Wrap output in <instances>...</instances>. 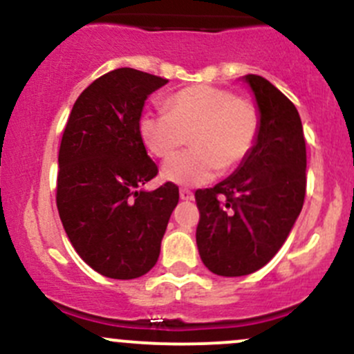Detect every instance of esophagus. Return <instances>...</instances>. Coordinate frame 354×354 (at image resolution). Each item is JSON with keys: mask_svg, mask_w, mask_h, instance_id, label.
Wrapping results in <instances>:
<instances>
[{"mask_svg": "<svg viewBox=\"0 0 354 354\" xmlns=\"http://www.w3.org/2000/svg\"><path fill=\"white\" fill-rule=\"evenodd\" d=\"M180 198L181 200H194V194H192L188 188H181L180 190Z\"/></svg>", "mask_w": 354, "mask_h": 354, "instance_id": "esophagus-1", "label": "esophagus"}]
</instances>
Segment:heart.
<instances>
[{"label":"heart","instance_id":"b5f03b06","mask_svg":"<svg viewBox=\"0 0 354 354\" xmlns=\"http://www.w3.org/2000/svg\"><path fill=\"white\" fill-rule=\"evenodd\" d=\"M164 113H145L138 135L152 156L166 159L181 145L192 149L171 157L162 178L183 187L209 183L221 171L241 164L255 147L260 114L252 101L236 97L230 88L190 85L162 102Z\"/></svg>","mask_w":354,"mask_h":354}]
</instances>
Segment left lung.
Returning a JSON list of instances; mask_svg holds the SVG:
<instances>
[{
	"label": "left lung",
	"mask_w": 354,
	"mask_h": 354,
	"mask_svg": "<svg viewBox=\"0 0 354 354\" xmlns=\"http://www.w3.org/2000/svg\"><path fill=\"white\" fill-rule=\"evenodd\" d=\"M243 80L255 95V147L231 176L195 192L197 246L203 266L224 277L262 269L286 241L306 190V147L298 109L259 75Z\"/></svg>",
	"instance_id": "1"
}]
</instances>
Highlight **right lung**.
Masks as SVG:
<instances>
[{
	"mask_svg": "<svg viewBox=\"0 0 354 354\" xmlns=\"http://www.w3.org/2000/svg\"><path fill=\"white\" fill-rule=\"evenodd\" d=\"M166 78L118 68L75 101L58 156L56 205L66 236L95 272L135 279L156 266L180 192L144 185L157 174L138 135L149 95Z\"/></svg>",
	"mask_w": 354,
	"mask_h": 354,
	"instance_id": "obj_1",
	"label": "right lung"
}]
</instances>
